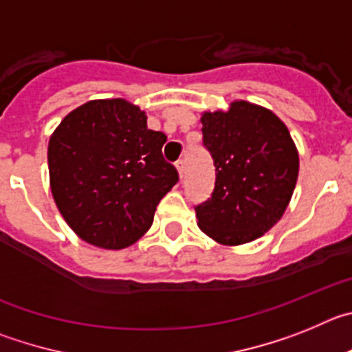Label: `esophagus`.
<instances>
[{"mask_svg": "<svg viewBox=\"0 0 352 352\" xmlns=\"http://www.w3.org/2000/svg\"><path fill=\"white\" fill-rule=\"evenodd\" d=\"M175 168H177V172H179V177H180V179H182V177H184V170H186V164H184L182 160L177 161Z\"/></svg>", "mask_w": 352, "mask_h": 352, "instance_id": "esophagus-1", "label": "esophagus"}]
</instances>
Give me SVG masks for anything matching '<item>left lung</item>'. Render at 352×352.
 I'll return each instance as SVG.
<instances>
[{
  "label": "left lung",
  "mask_w": 352,
  "mask_h": 352,
  "mask_svg": "<svg viewBox=\"0 0 352 352\" xmlns=\"http://www.w3.org/2000/svg\"><path fill=\"white\" fill-rule=\"evenodd\" d=\"M201 124L215 186L195 207L199 230L223 245L252 242L289 205L298 179L296 145L272 110L243 100L226 112H205Z\"/></svg>",
  "instance_id": "obj_1"
}]
</instances>
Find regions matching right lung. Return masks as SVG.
<instances>
[{"instance_id": "add662e5", "label": "right lung", "mask_w": 352, "mask_h": 352, "mask_svg": "<svg viewBox=\"0 0 352 352\" xmlns=\"http://www.w3.org/2000/svg\"><path fill=\"white\" fill-rule=\"evenodd\" d=\"M166 135L147 128L129 101L93 100L69 112L49 140L50 191L84 242L124 249L154 221L157 204L179 182L163 157Z\"/></svg>"}]
</instances>
